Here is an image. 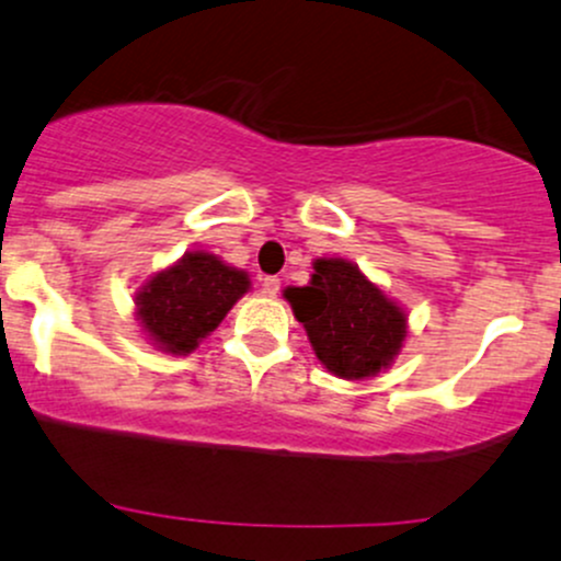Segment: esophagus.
<instances>
[{
    "instance_id": "esophagus-1",
    "label": "esophagus",
    "mask_w": 561,
    "mask_h": 561,
    "mask_svg": "<svg viewBox=\"0 0 561 561\" xmlns=\"http://www.w3.org/2000/svg\"><path fill=\"white\" fill-rule=\"evenodd\" d=\"M261 285H263V293H265V296H268V298H274L276 293H279L282 282L276 279V276H263V279H261Z\"/></svg>"
}]
</instances>
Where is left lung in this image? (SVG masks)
Returning a JSON list of instances; mask_svg holds the SVG:
<instances>
[{
	"mask_svg": "<svg viewBox=\"0 0 561 561\" xmlns=\"http://www.w3.org/2000/svg\"><path fill=\"white\" fill-rule=\"evenodd\" d=\"M317 359L333 376L363 381L389 368L409 333V314L344 257H317L306 287H287Z\"/></svg>",
	"mask_w": 561,
	"mask_h": 561,
	"instance_id": "8db88e82",
	"label": "left lung"
}]
</instances>
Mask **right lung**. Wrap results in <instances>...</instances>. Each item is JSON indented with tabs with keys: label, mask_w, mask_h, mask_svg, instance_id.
<instances>
[{
	"label": "right lung",
	"mask_w": 561,
	"mask_h": 561,
	"mask_svg": "<svg viewBox=\"0 0 561 561\" xmlns=\"http://www.w3.org/2000/svg\"><path fill=\"white\" fill-rule=\"evenodd\" d=\"M250 274L206 250L185 252L139 287L137 322L152 346L169 355H191L233 304L250 293Z\"/></svg>",
	"instance_id": "add662e5"
}]
</instances>
